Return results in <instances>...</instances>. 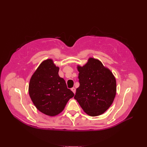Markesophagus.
<instances>
[{
    "instance_id": "obj_1",
    "label": "esophagus",
    "mask_w": 147,
    "mask_h": 147,
    "mask_svg": "<svg viewBox=\"0 0 147 147\" xmlns=\"http://www.w3.org/2000/svg\"><path fill=\"white\" fill-rule=\"evenodd\" d=\"M71 90H72V91H73V92L74 93H76V88H74V87H73V88H71Z\"/></svg>"
}]
</instances>
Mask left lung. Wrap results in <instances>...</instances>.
<instances>
[{
	"label": "left lung",
	"instance_id": "left-lung-1",
	"mask_svg": "<svg viewBox=\"0 0 147 147\" xmlns=\"http://www.w3.org/2000/svg\"><path fill=\"white\" fill-rule=\"evenodd\" d=\"M80 86L74 99L84 112L98 116L111 107L116 95V80L111 70L99 60L90 57L83 65H77Z\"/></svg>",
	"mask_w": 147,
	"mask_h": 147
}]
</instances>
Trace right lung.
<instances>
[{
	"label": "right lung",
	"instance_id": "obj_1",
	"mask_svg": "<svg viewBox=\"0 0 147 147\" xmlns=\"http://www.w3.org/2000/svg\"><path fill=\"white\" fill-rule=\"evenodd\" d=\"M59 70L52 59H46L36 69L29 83V95L33 104L49 116L60 114L74 96L65 80L59 76Z\"/></svg>",
	"mask_w": 147,
	"mask_h": 147
}]
</instances>
